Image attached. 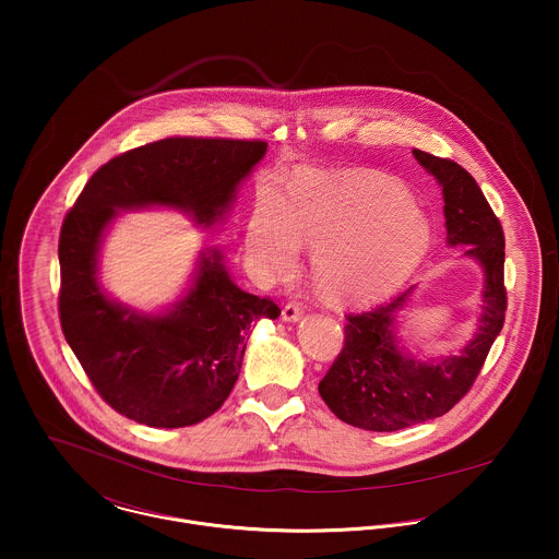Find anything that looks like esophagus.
I'll list each match as a JSON object with an SVG mask.
<instances>
[{
  "instance_id": "obj_1",
  "label": "esophagus",
  "mask_w": 559,
  "mask_h": 559,
  "mask_svg": "<svg viewBox=\"0 0 559 559\" xmlns=\"http://www.w3.org/2000/svg\"><path fill=\"white\" fill-rule=\"evenodd\" d=\"M301 317H304V310L297 301H288L282 310V320H286V322H297Z\"/></svg>"
}]
</instances>
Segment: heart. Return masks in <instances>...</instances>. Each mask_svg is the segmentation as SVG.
<instances>
[{"mask_svg": "<svg viewBox=\"0 0 559 559\" xmlns=\"http://www.w3.org/2000/svg\"><path fill=\"white\" fill-rule=\"evenodd\" d=\"M247 251L269 273L297 266L299 242L317 249L320 288L335 301L388 295L430 242L426 217L406 191L372 174L297 178L282 200L264 191L247 226Z\"/></svg>", "mask_w": 559, "mask_h": 559, "instance_id": "b5f03b06", "label": "heart"}]
</instances>
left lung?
<instances>
[{
  "label": "left lung",
  "mask_w": 559,
  "mask_h": 559,
  "mask_svg": "<svg viewBox=\"0 0 559 559\" xmlns=\"http://www.w3.org/2000/svg\"><path fill=\"white\" fill-rule=\"evenodd\" d=\"M413 155L443 187L448 242L467 245L465 253L484 269V306L476 337L461 355L439 361H417L396 346L394 320L413 288L370 310L346 314L342 350L322 377L319 394L335 417L374 432L441 417L465 399L508 310L506 239L476 178L456 160L424 151Z\"/></svg>",
  "instance_id": "left-lung-1"
}]
</instances>
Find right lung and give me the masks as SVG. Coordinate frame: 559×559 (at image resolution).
Listing matches in <instances>:
<instances>
[{
  "mask_svg": "<svg viewBox=\"0 0 559 559\" xmlns=\"http://www.w3.org/2000/svg\"><path fill=\"white\" fill-rule=\"evenodd\" d=\"M264 153L262 140L165 138L98 167L67 213L58 245L60 324L90 383L120 415L153 428L211 417L239 379L249 326L277 319L280 308L240 290L211 249L169 314L140 317L96 284L105 226L118 209L151 204L189 211L211 226Z\"/></svg>",
  "mask_w": 559,
  "mask_h": 559,
  "instance_id": "right-lung-1",
  "label": "right lung"
}]
</instances>
